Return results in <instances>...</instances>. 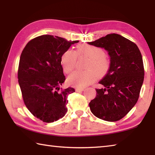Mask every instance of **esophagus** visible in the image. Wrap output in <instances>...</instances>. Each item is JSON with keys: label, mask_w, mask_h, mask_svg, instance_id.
<instances>
[{"label": "esophagus", "mask_w": 155, "mask_h": 155, "mask_svg": "<svg viewBox=\"0 0 155 155\" xmlns=\"http://www.w3.org/2000/svg\"><path fill=\"white\" fill-rule=\"evenodd\" d=\"M76 92H81V91H83L84 88H77L75 89Z\"/></svg>", "instance_id": "34e87169"}]
</instances>
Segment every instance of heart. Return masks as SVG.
<instances>
[{
  "instance_id": "b5f03b06",
  "label": "heart",
  "mask_w": 155,
  "mask_h": 155,
  "mask_svg": "<svg viewBox=\"0 0 155 155\" xmlns=\"http://www.w3.org/2000/svg\"><path fill=\"white\" fill-rule=\"evenodd\" d=\"M104 51L100 47L90 45L78 46L74 51H66L61 56L62 67L66 73L74 70L77 57L88 58L84 71H74L67 78L68 83L76 87L83 88L92 84L98 77H103L109 68V61L105 57Z\"/></svg>"
}]
</instances>
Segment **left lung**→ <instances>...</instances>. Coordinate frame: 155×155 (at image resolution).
I'll return each instance as SVG.
<instances>
[{"label":"left lung","instance_id":"left-lung-1","mask_svg":"<svg viewBox=\"0 0 155 155\" xmlns=\"http://www.w3.org/2000/svg\"><path fill=\"white\" fill-rule=\"evenodd\" d=\"M88 44L104 48L110 67L89 103L91 110L102 120L114 122L123 118L139 99L144 81L142 55L135 43L118 34H108Z\"/></svg>","mask_w":155,"mask_h":155}]
</instances>
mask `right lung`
Segmentation results:
<instances>
[{"label": "right lung", "instance_id": "obj_1", "mask_svg": "<svg viewBox=\"0 0 155 155\" xmlns=\"http://www.w3.org/2000/svg\"><path fill=\"white\" fill-rule=\"evenodd\" d=\"M78 41H69L45 35L26 45L20 57L18 78L24 103L35 117L52 123L67 112V97L75 91L68 87L60 91L65 81L61 56Z\"/></svg>", "mask_w": 155, "mask_h": 155}]
</instances>
